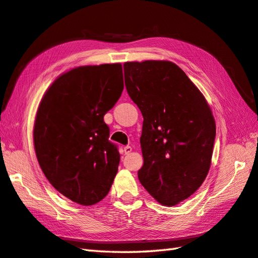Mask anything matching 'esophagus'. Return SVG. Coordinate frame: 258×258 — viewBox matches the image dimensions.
Instances as JSON below:
<instances>
[{
  "label": "esophagus",
  "mask_w": 258,
  "mask_h": 258,
  "mask_svg": "<svg viewBox=\"0 0 258 258\" xmlns=\"http://www.w3.org/2000/svg\"><path fill=\"white\" fill-rule=\"evenodd\" d=\"M131 151H133V148H131L130 146H125L124 148H123V152H124V155H129Z\"/></svg>",
  "instance_id": "esophagus-1"
}]
</instances>
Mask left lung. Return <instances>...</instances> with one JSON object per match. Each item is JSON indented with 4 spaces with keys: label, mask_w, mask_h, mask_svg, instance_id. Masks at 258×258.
<instances>
[{
    "label": "left lung",
    "mask_w": 258,
    "mask_h": 258,
    "mask_svg": "<svg viewBox=\"0 0 258 258\" xmlns=\"http://www.w3.org/2000/svg\"><path fill=\"white\" fill-rule=\"evenodd\" d=\"M123 69L127 92L144 117L138 178L157 202L175 206L202 186L209 171L216 137L212 110L175 63L125 62Z\"/></svg>",
    "instance_id": "8db88e82"
}]
</instances>
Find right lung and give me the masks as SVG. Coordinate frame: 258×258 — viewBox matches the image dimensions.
<instances>
[{
    "label": "right lung",
    "instance_id": "add662e5",
    "mask_svg": "<svg viewBox=\"0 0 258 258\" xmlns=\"http://www.w3.org/2000/svg\"><path fill=\"white\" fill-rule=\"evenodd\" d=\"M122 90L120 63L75 68L52 83L36 112L41 169L57 191L83 206L102 201L117 175L120 155L103 117Z\"/></svg>",
    "mask_w": 258,
    "mask_h": 258
}]
</instances>
